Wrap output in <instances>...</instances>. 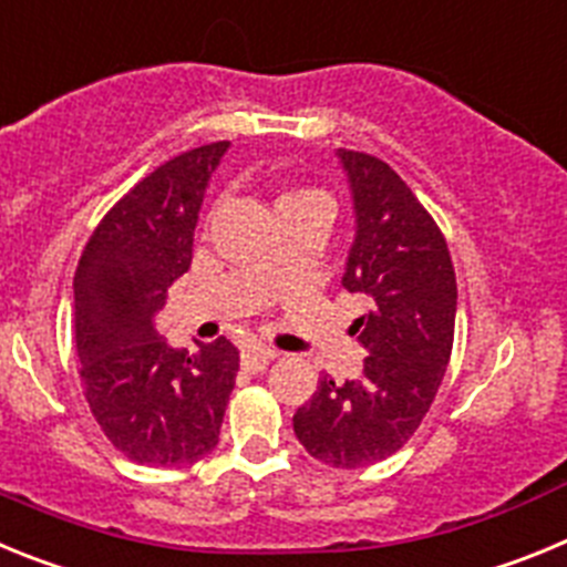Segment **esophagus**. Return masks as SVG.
<instances>
[{"label":"esophagus","mask_w":567,"mask_h":567,"mask_svg":"<svg viewBox=\"0 0 567 567\" xmlns=\"http://www.w3.org/2000/svg\"><path fill=\"white\" fill-rule=\"evenodd\" d=\"M275 349H264V346H252L247 352L240 354V365L247 369V372H264L269 365V360H275Z\"/></svg>","instance_id":"esophagus-1"}]
</instances>
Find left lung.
I'll return each instance as SVG.
<instances>
[{
  "mask_svg": "<svg viewBox=\"0 0 567 567\" xmlns=\"http://www.w3.org/2000/svg\"><path fill=\"white\" fill-rule=\"evenodd\" d=\"M354 209L343 289L369 298L354 320L360 378H323L295 412L298 440L320 463L365 468L392 457L423 423L452 358L457 278L434 218L392 167L338 150Z\"/></svg>",
  "mask_w": 567,
  "mask_h": 567,
  "instance_id": "1",
  "label": "left lung"
}]
</instances>
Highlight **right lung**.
<instances>
[{"label": "right lung", "mask_w": 567, "mask_h": 567, "mask_svg": "<svg viewBox=\"0 0 567 567\" xmlns=\"http://www.w3.org/2000/svg\"><path fill=\"white\" fill-rule=\"evenodd\" d=\"M227 150L204 144L135 184L90 235L73 278L84 398L133 463L184 468L218 445L238 349L227 338L175 349L155 315L189 269L204 193Z\"/></svg>", "instance_id": "right-lung-1"}]
</instances>
